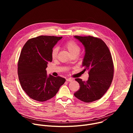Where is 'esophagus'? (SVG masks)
<instances>
[{
  "instance_id": "obj_1",
  "label": "esophagus",
  "mask_w": 133,
  "mask_h": 133,
  "mask_svg": "<svg viewBox=\"0 0 133 133\" xmlns=\"http://www.w3.org/2000/svg\"><path fill=\"white\" fill-rule=\"evenodd\" d=\"M74 80V79H72V78H67V79H66V81H67V82H71V81H72Z\"/></svg>"
}]
</instances>
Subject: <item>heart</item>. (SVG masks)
I'll list each match as a JSON object with an SVG mask.
<instances>
[{
  "instance_id": "b5f03b06",
  "label": "heart",
  "mask_w": 133,
  "mask_h": 133,
  "mask_svg": "<svg viewBox=\"0 0 133 133\" xmlns=\"http://www.w3.org/2000/svg\"><path fill=\"white\" fill-rule=\"evenodd\" d=\"M64 47L72 56L74 55H78L81 51L80 46L76 42L74 41H69L66 42L64 44ZM58 53V48L55 47L51 50V57L52 59H56L57 57Z\"/></svg>"
}]
</instances>
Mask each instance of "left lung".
<instances>
[{"mask_svg":"<svg viewBox=\"0 0 133 133\" xmlns=\"http://www.w3.org/2000/svg\"><path fill=\"white\" fill-rule=\"evenodd\" d=\"M74 37L84 46L82 66L89 74L87 81L75 79L80 89L74 96L84 102L90 103L101 98L111 85L114 75L111 55L106 44L100 38L90 36Z\"/></svg>","mask_w":133,"mask_h":133,"instance_id":"obj_1","label":"left lung"}]
</instances>
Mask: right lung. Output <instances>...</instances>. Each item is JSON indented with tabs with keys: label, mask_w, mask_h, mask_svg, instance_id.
Here are the masks:
<instances>
[{
	"label": "right lung",
	"mask_w": 133,
	"mask_h": 133,
	"mask_svg": "<svg viewBox=\"0 0 133 133\" xmlns=\"http://www.w3.org/2000/svg\"><path fill=\"white\" fill-rule=\"evenodd\" d=\"M63 37L40 36L28 40L24 46L18 63L21 86L32 99L45 102L56 95L66 79L47 74L51 62V50Z\"/></svg>",
	"instance_id": "1"
}]
</instances>
